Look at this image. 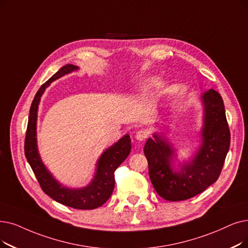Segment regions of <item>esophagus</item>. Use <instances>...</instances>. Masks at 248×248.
Segmentation results:
<instances>
[{
    "label": "esophagus",
    "mask_w": 248,
    "mask_h": 248,
    "mask_svg": "<svg viewBox=\"0 0 248 248\" xmlns=\"http://www.w3.org/2000/svg\"><path fill=\"white\" fill-rule=\"evenodd\" d=\"M148 136H149V133L147 131L140 130L136 134V139L139 140V141H144V140H146L148 138Z\"/></svg>",
    "instance_id": "34e87169"
}]
</instances>
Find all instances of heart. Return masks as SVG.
Here are the masks:
<instances>
[{
	"mask_svg": "<svg viewBox=\"0 0 248 248\" xmlns=\"http://www.w3.org/2000/svg\"><path fill=\"white\" fill-rule=\"evenodd\" d=\"M156 85H157V79H155V78L148 79V80L144 83V85L142 86V90H143V91H148L149 89L153 88L154 86H156Z\"/></svg>",
	"mask_w": 248,
	"mask_h": 248,
	"instance_id": "b5f03b06",
	"label": "heart"
}]
</instances>
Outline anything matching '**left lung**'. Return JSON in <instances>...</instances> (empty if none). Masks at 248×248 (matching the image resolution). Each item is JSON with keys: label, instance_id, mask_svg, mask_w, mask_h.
I'll return each mask as SVG.
<instances>
[{"label": "left lung", "instance_id": "left-lung-1", "mask_svg": "<svg viewBox=\"0 0 248 248\" xmlns=\"http://www.w3.org/2000/svg\"><path fill=\"white\" fill-rule=\"evenodd\" d=\"M203 103L202 143L196 156L179 172L173 171V149L154 134L144 147L151 182L158 195L166 201H185L207 189L219 178L230 147V130L221 95L213 89L202 96Z\"/></svg>", "mask_w": 248, "mask_h": 248}]
</instances>
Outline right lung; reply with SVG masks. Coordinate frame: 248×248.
<instances>
[{"mask_svg":"<svg viewBox=\"0 0 248 248\" xmlns=\"http://www.w3.org/2000/svg\"><path fill=\"white\" fill-rule=\"evenodd\" d=\"M78 69L79 68L74 64L68 63L62 67L49 80L41 85L31 103L24 151L25 157L34 172L40 187L48 197L64 206L74 209L93 210L102 206L111 196L115 182L114 171L131 152L132 145L130 136H124L117 143L104 151V153H102L98 159L94 178L89 186L74 189L62 186L52 177L50 172L42 163L36 144V120L41 95L52 81Z\"/></svg>","mask_w":248,"mask_h":248,"instance_id":"add662e5","label":"right lung"}]
</instances>
